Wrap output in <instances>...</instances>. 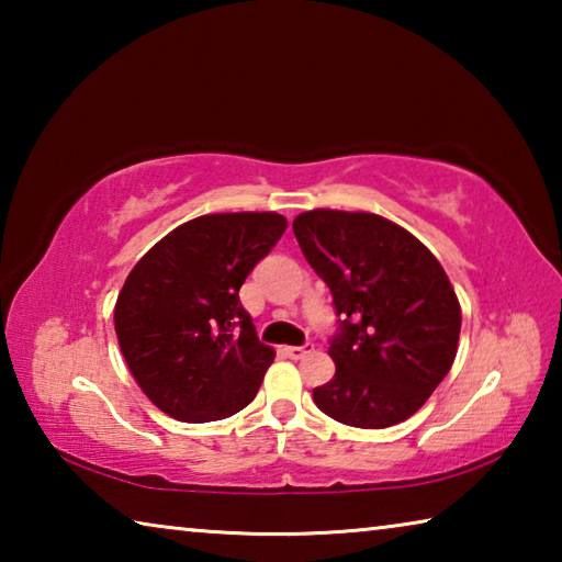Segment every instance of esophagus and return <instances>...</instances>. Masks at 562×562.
Here are the masks:
<instances>
[{
  "label": "esophagus",
  "mask_w": 562,
  "mask_h": 562,
  "mask_svg": "<svg viewBox=\"0 0 562 562\" xmlns=\"http://www.w3.org/2000/svg\"><path fill=\"white\" fill-rule=\"evenodd\" d=\"M312 349H315L312 345H304V347H282L284 357H290V359H302V357H307Z\"/></svg>",
  "instance_id": "esophagus-1"
}]
</instances>
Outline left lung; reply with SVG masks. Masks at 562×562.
<instances>
[{"label": "left lung", "instance_id": "1", "mask_svg": "<svg viewBox=\"0 0 562 562\" xmlns=\"http://www.w3.org/2000/svg\"><path fill=\"white\" fill-rule=\"evenodd\" d=\"M292 231L345 319L327 349L337 372L312 398L357 429L406 422L459 349L461 304L449 274L422 240L374 213L315 207Z\"/></svg>", "mask_w": 562, "mask_h": 562}]
</instances>
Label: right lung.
<instances>
[{
  "label": "right lung",
  "instance_id": "obj_1",
  "mask_svg": "<svg viewBox=\"0 0 562 562\" xmlns=\"http://www.w3.org/2000/svg\"><path fill=\"white\" fill-rule=\"evenodd\" d=\"M284 227L280 213L193 217L128 272L113 325L128 372L164 414L217 422L258 394L274 349L255 335L237 292Z\"/></svg>",
  "mask_w": 562,
  "mask_h": 562
}]
</instances>
